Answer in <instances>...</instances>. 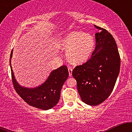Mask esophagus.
Returning a JSON list of instances; mask_svg holds the SVG:
<instances>
[{
	"label": "esophagus",
	"mask_w": 132,
	"mask_h": 132,
	"mask_svg": "<svg viewBox=\"0 0 132 132\" xmlns=\"http://www.w3.org/2000/svg\"><path fill=\"white\" fill-rule=\"evenodd\" d=\"M68 72H69V76H72V69L71 68H68Z\"/></svg>",
	"instance_id": "esophagus-1"
}]
</instances>
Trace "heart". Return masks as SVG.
<instances>
[{
	"label": "heart",
	"instance_id": "1",
	"mask_svg": "<svg viewBox=\"0 0 132 132\" xmlns=\"http://www.w3.org/2000/svg\"><path fill=\"white\" fill-rule=\"evenodd\" d=\"M60 48L66 51L68 60L75 64H81L88 61L95 48L92 35L82 31H72L61 40Z\"/></svg>",
	"mask_w": 132,
	"mask_h": 132
}]
</instances>
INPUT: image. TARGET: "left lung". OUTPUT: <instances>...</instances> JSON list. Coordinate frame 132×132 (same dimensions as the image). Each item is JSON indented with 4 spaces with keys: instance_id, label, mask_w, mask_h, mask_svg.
Segmentation results:
<instances>
[{
    "instance_id": "obj_1",
    "label": "left lung",
    "mask_w": 132,
    "mask_h": 132,
    "mask_svg": "<svg viewBox=\"0 0 132 132\" xmlns=\"http://www.w3.org/2000/svg\"><path fill=\"white\" fill-rule=\"evenodd\" d=\"M95 48L86 63L77 66L72 76L82 102L95 106L105 101L113 90L120 68V57L116 41L107 30L94 25Z\"/></svg>"
}]
</instances>
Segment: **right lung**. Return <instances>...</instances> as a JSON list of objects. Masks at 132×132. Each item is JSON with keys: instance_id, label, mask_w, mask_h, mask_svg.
I'll list each match as a JSON object with an SVG mask.
<instances>
[{"instance_id": "right-lung-1", "label": "right lung", "mask_w": 132, "mask_h": 132, "mask_svg": "<svg viewBox=\"0 0 132 132\" xmlns=\"http://www.w3.org/2000/svg\"><path fill=\"white\" fill-rule=\"evenodd\" d=\"M13 50L11 51L10 66L15 90L25 102L30 105L42 110H48L54 107L60 98L61 88L69 76L68 68L63 66L51 71L46 81L35 88H27L19 85L13 75L11 66Z\"/></svg>"}]
</instances>
